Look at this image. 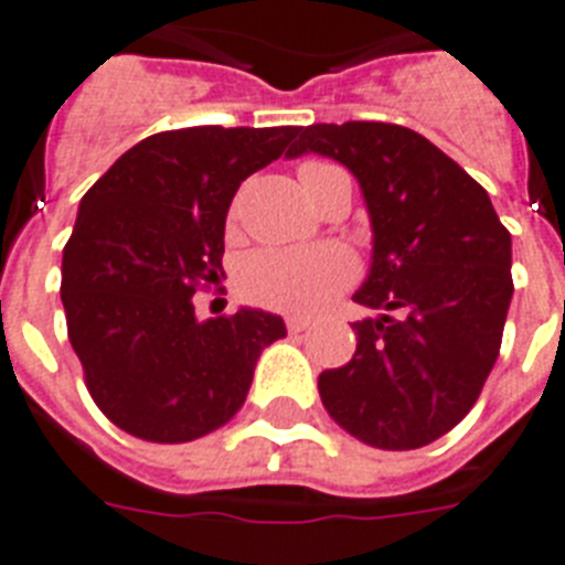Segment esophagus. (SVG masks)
<instances>
[{"instance_id": "obj_1", "label": "esophagus", "mask_w": 565, "mask_h": 565, "mask_svg": "<svg viewBox=\"0 0 565 565\" xmlns=\"http://www.w3.org/2000/svg\"><path fill=\"white\" fill-rule=\"evenodd\" d=\"M286 326L291 334H300V331H306L308 326H311V320H306V317H288Z\"/></svg>"}]
</instances>
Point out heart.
I'll return each instance as SVG.
<instances>
[{
    "label": "heart",
    "instance_id": "heart-1",
    "mask_svg": "<svg viewBox=\"0 0 565 565\" xmlns=\"http://www.w3.org/2000/svg\"><path fill=\"white\" fill-rule=\"evenodd\" d=\"M334 171L329 162L308 159L297 168L302 188L322 173ZM236 214V205L231 216ZM356 279V263L349 250L340 245H322L308 250H254L236 268V286L250 302L291 315H311L331 302L342 288Z\"/></svg>",
    "mask_w": 565,
    "mask_h": 565
}]
</instances>
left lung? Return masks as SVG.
<instances>
[{
  "label": "left lung",
  "mask_w": 565,
  "mask_h": 565,
  "mask_svg": "<svg viewBox=\"0 0 565 565\" xmlns=\"http://www.w3.org/2000/svg\"><path fill=\"white\" fill-rule=\"evenodd\" d=\"M286 157L322 153L363 188L374 231L354 302L356 351L320 374L326 412L365 446L406 451L471 412L512 302V234L480 182L423 134L392 122L308 125Z\"/></svg>",
  "instance_id": "left-lung-1"
}]
</instances>
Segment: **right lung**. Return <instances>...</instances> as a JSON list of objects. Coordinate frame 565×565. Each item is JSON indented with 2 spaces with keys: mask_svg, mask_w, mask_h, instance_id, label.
Instances as JSON below:
<instances>
[{
  "mask_svg": "<svg viewBox=\"0 0 565 565\" xmlns=\"http://www.w3.org/2000/svg\"><path fill=\"white\" fill-rule=\"evenodd\" d=\"M297 128H180L134 145L82 196L62 250L67 340L114 426L151 443L216 431L245 403L282 317L239 308L200 322L194 297L225 277V214L239 182Z\"/></svg>",
  "mask_w": 565,
  "mask_h": 565,
  "instance_id": "obj_1",
  "label": "right lung"
}]
</instances>
